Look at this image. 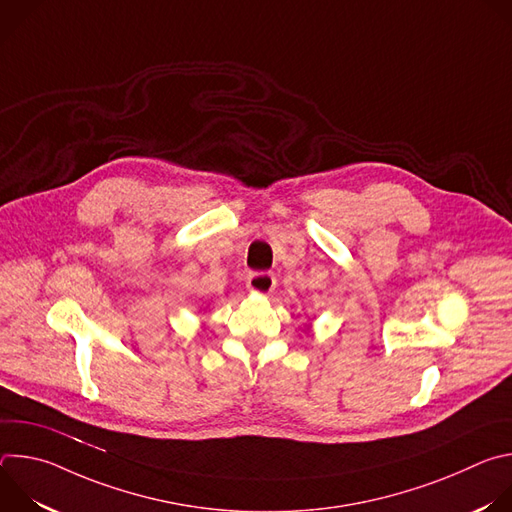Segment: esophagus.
<instances>
[{
	"label": "esophagus",
	"instance_id": "34e87169",
	"mask_svg": "<svg viewBox=\"0 0 512 512\" xmlns=\"http://www.w3.org/2000/svg\"><path fill=\"white\" fill-rule=\"evenodd\" d=\"M247 287L255 291V294L267 296L275 289V275L269 271H255L247 277Z\"/></svg>",
	"mask_w": 512,
	"mask_h": 512
}]
</instances>
